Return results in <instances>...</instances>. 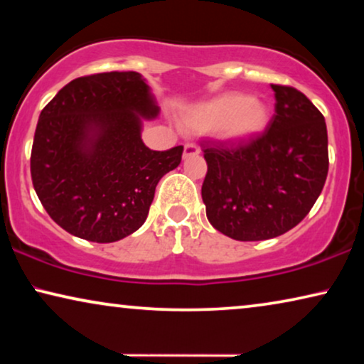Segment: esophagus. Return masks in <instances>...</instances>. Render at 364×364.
<instances>
[{"label": "esophagus", "mask_w": 364, "mask_h": 364, "mask_svg": "<svg viewBox=\"0 0 364 364\" xmlns=\"http://www.w3.org/2000/svg\"><path fill=\"white\" fill-rule=\"evenodd\" d=\"M198 154H200V149L193 146V144H186V147H183V159L198 156Z\"/></svg>", "instance_id": "esophagus-1"}]
</instances>
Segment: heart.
Masks as SVG:
<instances>
[{"instance_id": "obj_1", "label": "heart", "mask_w": 364, "mask_h": 364, "mask_svg": "<svg viewBox=\"0 0 364 364\" xmlns=\"http://www.w3.org/2000/svg\"><path fill=\"white\" fill-rule=\"evenodd\" d=\"M268 119V107L258 99L242 92H223L188 107L181 124L188 134L215 132L220 141L237 144L263 132Z\"/></svg>"}]
</instances>
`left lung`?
I'll return each instance as SVG.
<instances>
[{"label":"left lung","instance_id":"left-lung-1","mask_svg":"<svg viewBox=\"0 0 364 364\" xmlns=\"http://www.w3.org/2000/svg\"><path fill=\"white\" fill-rule=\"evenodd\" d=\"M272 89L275 114L260 137L203 151L207 218L233 240H268L291 230L320 197L328 176L325 117L295 87Z\"/></svg>","mask_w":364,"mask_h":364}]
</instances>
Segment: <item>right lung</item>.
I'll use <instances>...</instances> for the list:
<instances>
[{"label":"right lung","mask_w":364,"mask_h":364,"mask_svg":"<svg viewBox=\"0 0 364 364\" xmlns=\"http://www.w3.org/2000/svg\"><path fill=\"white\" fill-rule=\"evenodd\" d=\"M161 107L142 74L101 73L66 84L39 114L31 177L49 217L74 237L111 243L146 222L161 178L183 147L151 151L146 121Z\"/></svg>","instance_id":"obj_1"}]
</instances>
